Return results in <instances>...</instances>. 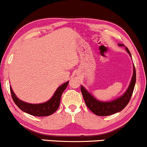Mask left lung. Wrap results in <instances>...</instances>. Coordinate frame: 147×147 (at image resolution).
<instances>
[{
  "instance_id": "8db88e82",
  "label": "left lung",
  "mask_w": 147,
  "mask_h": 147,
  "mask_svg": "<svg viewBox=\"0 0 147 147\" xmlns=\"http://www.w3.org/2000/svg\"><path fill=\"white\" fill-rule=\"evenodd\" d=\"M118 46L119 47H125L123 44H118ZM125 49L132 58L131 54L128 48L125 47ZM133 76H132L131 80L130 82L129 86L127 88L126 92L121 96L113 100H110V101H102V100H98L91 93L87 91L85 87H84L82 85H80V90H81L85 103H86L87 108L91 110L92 113L98 116H108V115H113V114L121 111L128 105V102L131 98V96L133 94V92L136 82V71L134 65H133Z\"/></svg>"
}]
</instances>
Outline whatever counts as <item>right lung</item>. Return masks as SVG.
Segmentation results:
<instances>
[{
  "mask_svg": "<svg viewBox=\"0 0 147 147\" xmlns=\"http://www.w3.org/2000/svg\"><path fill=\"white\" fill-rule=\"evenodd\" d=\"M68 83L69 81H67L61 85L60 86H59L58 88L56 90L55 93L53 94V96L47 102H44L42 103H37V104L29 103L19 99L14 94V92H13L11 86L10 92L14 102L22 111L29 114V115H33V116L46 117L52 115L59 108L61 96H62L65 89L67 88Z\"/></svg>",
  "mask_w": 147,
  "mask_h": 147,
  "instance_id": "obj_1",
  "label": "right lung"
}]
</instances>
